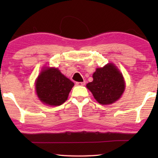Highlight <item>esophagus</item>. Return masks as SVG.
Wrapping results in <instances>:
<instances>
[{"mask_svg":"<svg viewBox=\"0 0 158 158\" xmlns=\"http://www.w3.org/2000/svg\"><path fill=\"white\" fill-rule=\"evenodd\" d=\"M76 85H78V86H83L85 85V82H77L76 83Z\"/></svg>","mask_w":158,"mask_h":158,"instance_id":"esophagus-1","label":"esophagus"}]
</instances>
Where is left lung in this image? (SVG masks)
<instances>
[{"label":"left lung","mask_w":158,"mask_h":158,"mask_svg":"<svg viewBox=\"0 0 158 158\" xmlns=\"http://www.w3.org/2000/svg\"><path fill=\"white\" fill-rule=\"evenodd\" d=\"M93 78L94 81L88 83L86 87L100 104L114 103L121 98L125 90L124 77L113 63L96 68Z\"/></svg>","instance_id":"8db88e82"}]
</instances>
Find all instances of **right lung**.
I'll return each instance as SVG.
<instances>
[{
    "instance_id": "add662e5",
    "label": "right lung",
    "mask_w": 158,
    "mask_h": 158,
    "mask_svg": "<svg viewBox=\"0 0 158 158\" xmlns=\"http://www.w3.org/2000/svg\"><path fill=\"white\" fill-rule=\"evenodd\" d=\"M73 86L74 83L55 68H43L35 83L39 99L44 104L55 106L65 102Z\"/></svg>"
}]
</instances>
